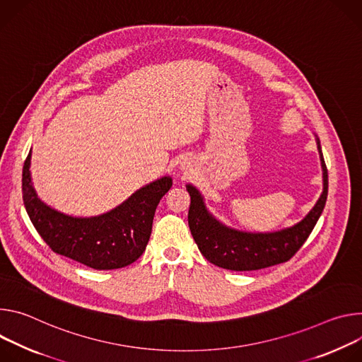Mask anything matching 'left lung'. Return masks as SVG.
<instances>
[{
	"label": "left lung",
	"instance_id": "obj_1",
	"mask_svg": "<svg viewBox=\"0 0 362 362\" xmlns=\"http://www.w3.org/2000/svg\"><path fill=\"white\" fill-rule=\"evenodd\" d=\"M317 149L324 171V191L315 207L300 223L277 233H242L221 226L207 213L199 192L194 187L187 185L191 197L188 226L203 256L218 267L235 272L259 270L291 260L306 242L327 203L328 170L319 141Z\"/></svg>",
	"mask_w": 362,
	"mask_h": 362
}]
</instances>
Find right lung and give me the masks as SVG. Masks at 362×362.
<instances>
[{"label": "right lung", "mask_w": 362, "mask_h": 362, "mask_svg": "<svg viewBox=\"0 0 362 362\" xmlns=\"http://www.w3.org/2000/svg\"><path fill=\"white\" fill-rule=\"evenodd\" d=\"M28 152L23 167L27 214L46 245L57 255L96 270L125 267L142 256L159 199L171 188L170 177L138 189L115 210L92 218L69 217L40 202L30 177Z\"/></svg>", "instance_id": "right-lung-1"}]
</instances>
